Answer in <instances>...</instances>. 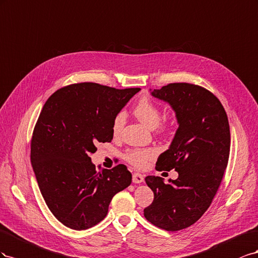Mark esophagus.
<instances>
[{
    "mask_svg": "<svg viewBox=\"0 0 258 258\" xmlns=\"http://www.w3.org/2000/svg\"><path fill=\"white\" fill-rule=\"evenodd\" d=\"M144 179H145V177H144L143 174H141V173H134L133 174V182L141 183V182L144 181Z\"/></svg>",
    "mask_w": 258,
    "mask_h": 258,
    "instance_id": "34e87169",
    "label": "esophagus"
}]
</instances>
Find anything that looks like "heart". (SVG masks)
Returning a JSON list of instances; mask_svg holds the SVG:
<instances>
[{
    "mask_svg": "<svg viewBox=\"0 0 258 258\" xmlns=\"http://www.w3.org/2000/svg\"><path fill=\"white\" fill-rule=\"evenodd\" d=\"M133 112L137 119L141 121L148 128H156L162 120V113L160 108L154 102L144 97L139 100L133 109ZM125 123V113L119 112L113 119L112 122V133L114 137H117L122 132ZM165 126H161L160 133H164ZM157 156V150L153 148H134L130 149L124 154V159L126 160L131 165L137 168L145 167L150 160Z\"/></svg>",
    "mask_w": 258,
    "mask_h": 258,
    "instance_id": "obj_1",
    "label": "heart"
}]
</instances>
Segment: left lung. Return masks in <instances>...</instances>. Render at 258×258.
Here are the masks:
<instances>
[{"mask_svg":"<svg viewBox=\"0 0 258 258\" xmlns=\"http://www.w3.org/2000/svg\"><path fill=\"white\" fill-rule=\"evenodd\" d=\"M171 105L178 128L157 171L175 168L178 178L147 176L153 202L144 210L147 220L161 229L177 231L194 225L209 209L222 182L230 152V130L219 99L202 86L170 83L151 92Z\"/></svg>","mask_w":258,"mask_h":258,"instance_id":"left-lung-1","label":"left lung"}]
</instances>
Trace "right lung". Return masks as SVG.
<instances>
[{
  "label": "right lung",
  "instance_id": "right-lung-1",
  "mask_svg": "<svg viewBox=\"0 0 258 258\" xmlns=\"http://www.w3.org/2000/svg\"><path fill=\"white\" fill-rule=\"evenodd\" d=\"M141 88L84 82L56 91L43 106L31 139V164L45 203L61 224L85 230L100 223L128 187L124 164L96 171L91 154L113 138L114 116Z\"/></svg>",
  "mask_w": 258,
  "mask_h": 258
}]
</instances>
